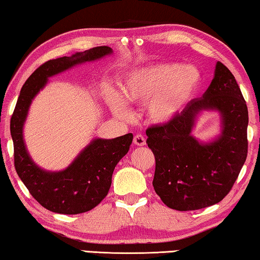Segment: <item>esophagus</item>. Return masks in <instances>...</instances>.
I'll return each instance as SVG.
<instances>
[{"label": "esophagus", "mask_w": 260, "mask_h": 260, "mask_svg": "<svg viewBox=\"0 0 260 260\" xmlns=\"http://www.w3.org/2000/svg\"><path fill=\"white\" fill-rule=\"evenodd\" d=\"M133 142H134V145H137V146H145L146 145V139H145V137H143V135L137 134L133 139Z\"/></svg>", "instance_id": "esophagus-1"}]
</instances>
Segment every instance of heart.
<instances>
[{
  "label": "heart",
  "instance_id": "heart-1",
  "mask_svg": "<svg viewBox=\"0 0 260 260\" xmlns=\"http://www.w3.org/2000/svg\"><path fill=\"white\" fill-rule=\"evenodd\" d=\"M201 85V73L191 65L153 64L134 70L119 80L120 93L128 104L147 103V113L155 122H169L190 102ZM107 100L114 112L126 115V104L114 90Z\"/></svg>",
  "mask_w": 260,
  "mask_h": 260
}]
</instances>
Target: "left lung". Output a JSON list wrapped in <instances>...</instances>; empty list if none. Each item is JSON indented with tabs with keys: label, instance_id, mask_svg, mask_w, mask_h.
I'll use <instances>...</instances> for the list:
<instances>
[{
	"label": "left lung",
	"instance_id": "1",
	"mask_svg": "<svg viewBox=\"0 0 260 260\" xmlns=\"http://www.w3.org/2000/svg\"><path fill=\"white\" fill-rule=\"evenodd\" d=\"M204 109L218 110L222 134L210 144L191 135ZM247 106L235 77L217 61L215 77L201 99H195L172 121L147 128V145L155 156L153 187L168 208L199 210L230 192L247 156Z\"/></svg>",
	"mask_w": 260,
	"mask_h": 260
}]
</instances>
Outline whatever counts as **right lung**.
<instances>
[{
    "label": "right lung",
    "mask_w": 260,
    "mask_h": 260,
    "mask_svg": "<svg viewBox=\"0 0 260 260\" xmlns=\"http://www.w3.org/2000/svg\"><path fill=\"white\" fill-rule=\"evenodd\" d=\"M111 53L112 49L108 46H96L71 57L45 61L26 79L19 93L10 120L15 169L34 199L52 212L77 215L92 210L102 202L110 190L115 166L128 152L133 134L115 139H94L67 169L46 172L34 164L23 140V125L29 106L48 83L49 77Z\"/></svg>",
    "instance_id": "obj_1"
}]
</instances>
